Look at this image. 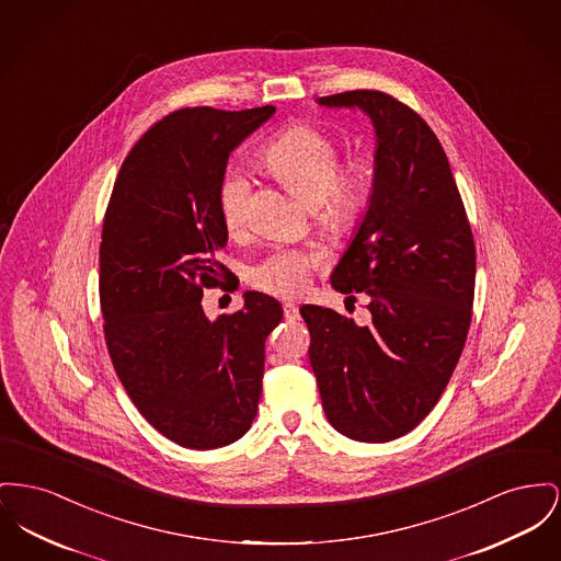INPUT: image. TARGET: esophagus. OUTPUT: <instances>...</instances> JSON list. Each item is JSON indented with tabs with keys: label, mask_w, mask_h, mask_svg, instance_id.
<instances>
[{
	"label": "esophagus",
	"mask_w": 561,
	"mask_h": 561,
	"mask_svg": "<svg viewBox=\"0 0 561 561\" xmlns=\"http://www.w3.org/2000/svg\"><path fill=\"white\" fill-rule=\"evenodd\" d=\"M284 318L286 320H297L298 307L295 302H284Z\"/></svg>",
	"instance_id": "1"
}]
</instances>
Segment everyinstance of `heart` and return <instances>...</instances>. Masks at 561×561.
<instances>
[{
	"label": "heart",
	"mask_w": 561,
	"mask_h": 561,
	"mask_svg": "<svg viewBox=\"0 0 561 561\" xmlns=\"http://www.w3.org/2000/svg\"><path fill=\"white\" fill-rule=\"evenodd\" d=\"M264 163L298 197L316 205L318 216L334 231L352 229L368 203L370 180L360 159L341 163L339 141L313 125H290L264 148ZM218 211L231 234L245 231L252 207V180L243 167H229L218 184ZM327 263L320 248H277L250 266L254 288L275 297H298L313 271Z\"/></svg>",
	"instance_id": "obj_1"
}]
</instances>
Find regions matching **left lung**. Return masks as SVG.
Returning a JSON list of instances; mask_svg holds the SVG:
<instances>
[{
	"label": "left lung",
	"mask_w": 561,
	"mask_h": 561,
	"mask_svg": "<svg viewBox=\"0 0 561 561\" xmlns=\"http://www.w3.org/2000/svg\"><path fill=\"white\" fill-rule=\"evenodd\" d=\"M375 125V182L358 234L330 275L364 293L370 322L302 305L309 360L332 428L386 443L415 428L445 392L472 318L477 250L447 154L428 123L381 91L320 98Z\"/></svg>",
	"instance_id": "left-lung-1"
}]
</instances>
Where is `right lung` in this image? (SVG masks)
I'll use <instances>...</instances> for the list:
<instances>
[{"instance_id":"1","label":"right lung","mask_w":561,"mask_h":561,"mask_svg":"<svg viewBox=\"0 0 561 561\" xmlns=\"http://www.w3.org/2000/svg\"><path fill=\"white\" fill-rule=\"evenodd\" d=\"M273 112L167 114L133 146L105 209L100 300L110 358L137 411L188 449L225 447L250 430L264 341L282 322V305L263 293H245L243 307L216 322L201 307L203 290L237 288L218 261L227 229L216 193L229 154Z\"/></svg>"}]
</instances>
